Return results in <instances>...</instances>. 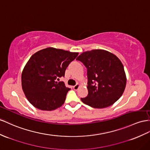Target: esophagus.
Instances as JSON below:
<instances>
[{
  "label": "esophagus",
  "instance_id": "obj_1",
  "mask_svg": "<svg viewBox=\"0 0 150 150\" xmlns=\"http://www.w3.org/2000/svg\"><path fill=\"white\" fill-rule=\"evenodd\" d=\"M80 86V83H76L75 86H74V89H75V90H77L79 88V87Z\"/></svg>",
  "mask_w": 150,
  "mask_h": 150
}]
</instances>
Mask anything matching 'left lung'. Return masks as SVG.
<instances>
[{
    "mask_svg": "<svg viewBox=\"0 0 150 150\" xmlns=\"http://www.w3.org/2000/svg\"><path fill=\"white\" fill-rule=\"evenodd\" d=\"M76 60L87 68L88 95L81 101L94 108L113 105L123 94L127 83L121 61L113 53L103 49L82 52Z\"/></svg>",
    "mask_w": 150,
    "mask_h": 150,
    "instance_id": "1",
    "label": "left lung"
}]
</instances>
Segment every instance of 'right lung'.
Returning a JSON list of instances; mask_svg holds the SVG:
<instances>
[{
	"instance_id": "obj_1",
	"label": "right lung",
	"mask_w": 150,
	"mask_h": 150,
	"mask_svg": "<svg viewBox=\"0 0 150 150\" xmlns=\"http://www.w3.org/2000/svg\"><path fill=\"white\" fill-rule=\"evenodd\" d=\"M79 52L47 47L31 56L21 74V86L28 101L35 108L45 111L62 106L70 88L56 80L64 76L68 64Z\"/></svg>"
}]
</instances>
